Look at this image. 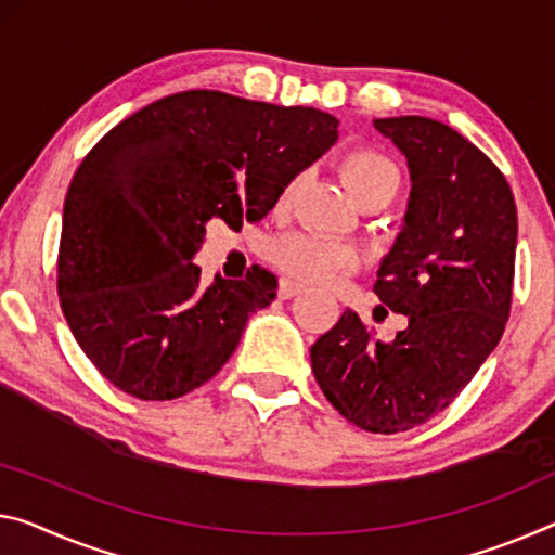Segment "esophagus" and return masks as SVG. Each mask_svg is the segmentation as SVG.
<instances>
[{"label": "esophagus", "mask_w": 555, "mask_h": 555, "mask_svg": "<svg viewBox=\"0 0 555 555\" xmlns=\"http://www.w3.org/2000/svg\"><path fill=\"white\" fill-rule=\"evenodd\" d=\"M302 293V285L293 283V280H280V287H278V295L280 300H293L295 295Z\"/></svg>", "instance_id": "34e87169"}]
</instances>
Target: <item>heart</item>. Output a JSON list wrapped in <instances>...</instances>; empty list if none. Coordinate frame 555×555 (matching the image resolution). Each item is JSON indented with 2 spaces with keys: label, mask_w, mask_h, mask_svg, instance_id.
<instances>
[{
  "label": "heart",
  "mask_w": 555,
  "mask_h": 555,
  "mask_svg": "<svg viewBox=\"0 0 555 555\" xmlns=\"http://www.w3.org/2000/svg\"><path fill=\"white\" fill-rule=\"evenodd\" d=\"M343 176L349 191L357 195V201H360L364 208H385L397 195L399 181H402L395 160L374 149H357L352 153H347L343 160ZM295 185L297 181L287 183L280 203H285L289 195H293ZM270 260L275 262L285 275L310 285L327 283V280L335 278L337 272L352 270L357 266V255L352 248H347L343 243L322 241V237L307 233H293L272 243Z\"/></svg>",
  "instance_id": "b5f03b06"
}]
</instances>
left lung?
Masks as SVG:
<instances>
[{"instance_id":"obj_1","label":"left lung","mask_w":555,"mask_h":555,"mask_svg":"<svg viewBox=\"0 0 555 555\" xmlns=\"http://www.w3.org/2000/svg\"><path fill=\"white\" fill-rule=\"evenodd\" d=\"M404 153L412 193L374 293L406 327L374 339L345 310L310 349L327 402L364 431L414 429L454 402L504 335L516 262V203L493 160L424 116L374 118Z\"/></svg>"}]
</instances>
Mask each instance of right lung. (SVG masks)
<instances>
[{"instance_id": "obj_1", "label": "right lung", "mask_w": 555, "mask_h": 555, "mask_svg": "<svg viewBox=\"0 0 555 555\" xmlns=\"http://www.w3.org/2000/svg\"><path fill=\"white\" fill-rule=\"evenodd\" d=\"M337 141V118L223 91H181L114 126L72 178L56 289L72 335L111 385L166 402L216 377L255 310L262 268L201 283L210 220H262Z\"/></svg>"}]
</instances>
